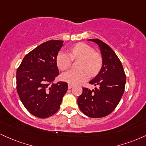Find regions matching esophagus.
<instances>
[{"label": "esophagus", "instance_id": "esophagus-1", "mask_svg": "<svg viewBox=\"0 0 146 146\" xmlns=\"http://www.w3.org/2000/svg\"><path fill=\"white\" fill-rule=\"evenodd\" d=\"M72 87H73V84H68V89H71Z\"/></svg>", "mask_w": 146, "mask_h": 146}]
</instances>
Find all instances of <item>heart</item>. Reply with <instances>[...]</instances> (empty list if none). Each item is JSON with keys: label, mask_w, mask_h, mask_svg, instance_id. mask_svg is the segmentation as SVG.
<instances>
[{"label": "heart", "mask_w": 146, "mask_h": 146, "mask_svg": "<svg viewBox=\"0 0 146 146\" xmlns=\"http://www.w3.org/2000/svg\"><path fill=\"white\" fill-rule=\"evenodd\" d=\"M73 59L80 60L79 70H69L61 75V79L71 84H80L88 78V75H96L103 64L101 54L94 52V48L85 43H79L68 50V54L59 52L56 56V64L60 70L69 68Z\"/></svg>", "instance_id": "b5f03b06"}]
</instances>
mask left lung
<instances>
[{"instance_id":"1","label":"left lung","mask_w":146,"mask_h":146,"mask_svg":"<svg viewBox=\"0 0 146 146\" xmlns=\"http://www.w3.org/2000/svg\"><path fill=\"white\" fill-rule=\"evenodd\" d=\"M88 41L99 45L103 65L98 75L89 82L99 88L92 90L83 88L78 104L85 115L99 118L111 113L118 105L124 94L126 78L122 63L111 47L98 38Z\"/></svg>"}]
</instances>
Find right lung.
I'll return each instance as SVG.
<instances>
[{
    "mask_svg": "<svg viewBox=\"0 0 146 146\" xmlns=\"http://www.w3.org/2000/svg\"><path fill=\"white\" fill-rule=\"evenodd\" d=\"M63 41L50 40L26 54L16 73L17 91L31 114L47 118L58 111L68 89L64 82H53L59 74L56 56Z\"/></svg>",
    "mask_w": 146,
    "mask_h": 146,
    "instance_id": "right-lung-1",
    "label": "right lung"
}]
</instances>
